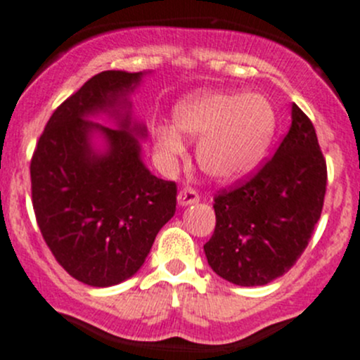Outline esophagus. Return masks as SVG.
Listing matches in <instances>:
<instances>
[{
	"label": "esophagus",
	"instance_id": "obj_1",
	"mask_svg": "<svg viewBox=\"0 0 360 360\" xmlns=\"http://www.w3.org/2000/svg\"><path fill=\"white\" fill-rule=\"evenodd\" d=\"M198 200H200V195H198V191L193 190V188H183V190L179 191V195H177V203H179L181 207L191 205V203H197Z\"/></svg>",
	"mask_w": 360,
	"mask_h": 360
}]
</instances>
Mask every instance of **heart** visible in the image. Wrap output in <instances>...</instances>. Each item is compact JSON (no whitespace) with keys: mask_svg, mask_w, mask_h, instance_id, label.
Masks as SVG:
<instances>
[{"mask_svg":"<svg viewBox=\"0 0 360 360\" xmlns=\"http://www.w3.org/2000/svg\"><path fill=\"white\" fill-rule=\"evenodd\" d=\"M174 125L153 127L158 151L174 162L184 151L181 134L200 139L198 165L207 176L231 181L249 174L266 153L275 134V111L256 94H202L181 104Z\"/></svg>","mask_w":360,"mask_h":360,"instance_id":"heart-1","label":"heart"}]
</instances>
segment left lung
I'll return each instance as SVG.
<instances>
[{"mask_svg":"<svg viewBox=\"0 0 360 360\" xmlns=\"http://www.w3.org/2000/svg\"><path fill=\"white\" fill-rule=\"evenodd\" d=\"M291 129L249 179L214 197L207 263L231 284L264 285L294 266L324 205L328 167L310 118L292 104Z\"/></svg>","mask_w":360,"mask_h":360,"instance_id":"8db88e82","label":"left lung"}]
</instances>
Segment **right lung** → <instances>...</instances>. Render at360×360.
I'll return each mask as SVG.
<instances>
[{
  "label": "right lung",
  "instance_id": "1",
  "mask_svg": "<svg viewBox=\"0 0 360 360\" xmlns=\"http://www.w3.org/2000/svg\"><path fill=\"white\" fill-rule=\"evenodd\" d=\"M144 72L103 71L50 116L31 158L36 223L57 263L76 281L110 288L132 277L160 228L176 212L177 186L141 160L144 125L130 118L127 96ZM108 112L119 129L89 120ZM107 141L91 146V134Z\"/></svg>",
  "mask_w": 360,
  "mask_h": 360
}]
</instances>
